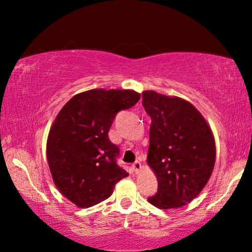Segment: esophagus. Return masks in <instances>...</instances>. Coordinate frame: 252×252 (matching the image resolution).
<instances>
[{
    "mask_svg": "<svg viewBox=\"0 0 252 252\" xmlns=\"http://www.w3.org/2000/svg\"><path fill=\"white\" fill-rule=\"evenodd\" d=\"M141 167H142V166H141L140 161H135V163L133 164V170H134V172H135V173H139Z\"/></svg>",
    "mask_w": 252,
    "mask_h": 252,
    "instance_id": "obj_1",
    "label": "esophagus"
}]
</instances>
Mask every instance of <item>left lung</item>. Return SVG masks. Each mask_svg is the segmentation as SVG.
<instances>
[{"label": "left lung", "instance_id": "left-lung-1", "mask_svg": "<svg viewBox=\"0 0 252 252\" xmlns=\"http://www.w3.org/2000/svg\"><path fill=\"white\" fill-rule=\"evenodd\" d=\"M151 118L147 163L158 181L148 202L161 210L179 209L197 197L216 163L215 136L191 103L154 91L142 93Z\"/></svg>", "mask_w": 252, "mask_h": 252}]
</instances>
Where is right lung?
I'll return each instance as SVG.
<instances>
[{
	"label": "right lung",
	"instance_id": "add662e5",
	"mask_svg": "<svg viewBox=\"0 0 252 252\" xmlns=\"http://www.w3.org/2000/svg\"><path fill=\"white\" fill-rule=\"evenodd\" d=\"M132 89H91L74 95L50 127L47 160L58 190L78 208H91L112 195L128 173L117 165L119 149L109 140L117 113L135 105Z\"/></svg>",
	"mask_w": 252,
	"mask_h": 252
}]
</instances>
